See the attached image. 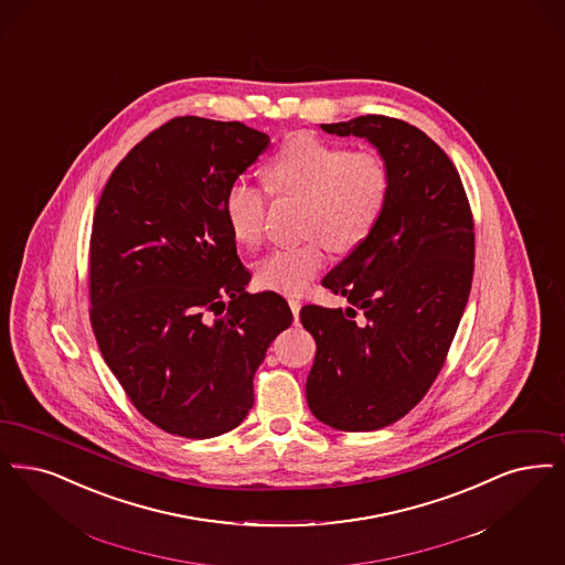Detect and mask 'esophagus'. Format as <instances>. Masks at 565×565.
<instances>
[{
    "label": "esophagus",
    "mask_w": 565,
    "mask_h": 565,
    "mask_svg": "<svg viewBox=\"0 0 565 565\" xmlns=\"http://www.w3.org/2000/svg\"><path fill=\"white\" fill-rule=\"evenodd\" d=\"M288 305H290V309H292L294 321H298V313H300V300H298V298H294V296H288Z\"/></svg>",
    "instance_id": "1"
}]
</instances>
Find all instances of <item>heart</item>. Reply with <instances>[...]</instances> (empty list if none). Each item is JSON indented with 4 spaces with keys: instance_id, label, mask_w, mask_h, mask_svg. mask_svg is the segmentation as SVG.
<instances>
[{
    "instance_id": "1",
    "label": "heart",
    "mask_w": 565,
    "mask_h": 565,
    "mask_svg": "<svg viewBox=\"0 0 565 565\" xmlns=\"http://www.w3.org/2000/svg\"><path fill=\"white\" fill-rule=\"evenodd\" d=\"M267 182L279 195L307 200L305 244L275 248L256 265L263 288L302 292L328 263L326 242L339 252L360 248L383 221L393 177L379 153L358 151L316 135H296L277 151ZM267 189L235 181L225 195L226 225L242 244H258L265 228ZM326 236L319 238L318 235Z\"/></svg>"
}]
</instances>
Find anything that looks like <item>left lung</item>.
Returning <instances> with one entry per match:
<instances>
[{
	"label": "left lung",
	"mask_w": 565,
	"mask_h": 565,
	"mask_svg": "<svg viewBox=\"0 0 565 565\" xmlns=\"http://www.w3.org/2000/svg\"><path fill=\"white\" fill-rule=\"evenodd\" d=\"M321 130L372 142L393 186L370 239L321 281L349 307L300 309L317 344L307 404L332 429H383L444 367L473 281V214L450 158L423 130L384 115Z\"/></svg>",
	"instance_id": "8db88e82"
}]
</instances>
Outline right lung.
<instances>
[{"instance_id":"add662e5","label":"right lung","mask_w":565,"mask_h":565,"mask_svg":"<svg viewBox=\"0 0 565 565\" xmlns=\"http://www.w3.org/2000/svg\"><path fill=\"white\" fill-rule=\"evenodd\" d=\"M269 147L239 121L174 117L117 163L92 221L90 321L136 409L189 439L235 429L252 379L292 326L275 292H246L225 195Z\"/></svg>"}]
</instances>
